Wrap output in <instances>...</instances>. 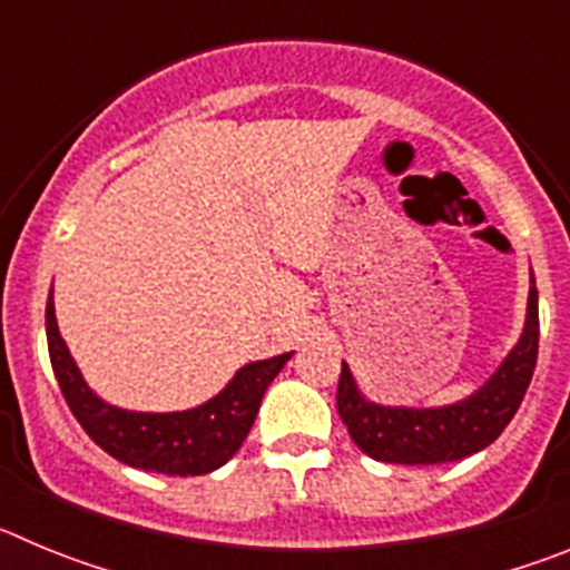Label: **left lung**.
Listing matches in <instances>:
<instances>
[{
    "label": "left lung",
    "instance_id": "1",
    "mask_svg": "<svg viewBox=\"0 0 570 570\" xmlns=\"http://www.w3.org/2000/svg\"><path fill=\"white\" fill-rule=\"evenodd\" d=\"M540 351V308L531 276L528 316L520 342L491 380L468 400L445 407H391L360 394L351 367L342 362L336 411L362 454L396 465H440L491 445L522 405Z\"/></svg>",
    "mask_w": 570,
    "mask_h": 570
}]
</instances>
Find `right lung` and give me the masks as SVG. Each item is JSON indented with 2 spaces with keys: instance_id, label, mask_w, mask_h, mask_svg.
I'll list each match as a JSON object with an SVG mask.
<instances>
[{
  "instance_id": "add662e5",
  "label": "right lung",
  "mask_w": 570,
  "mask_h": 570,
  "mask_svg": "<svg viewBox=\"0 0 570 570\" xmlns=\"http://www.w3.org/2000/svg\"><path fill=\"white\" fill-rule=\"evenodd\" d=\"M48 354L70 414L77 416L85 434L108 451L114 460L142 471L168 476H199L223 468L236 454L256 420L259 402L291 354L250 362L239 367L234 380L205 405L174 414H136L108 405L88 387L70 360L53 314V291L45 308Z\"/></svg>"
}]
</instances>
